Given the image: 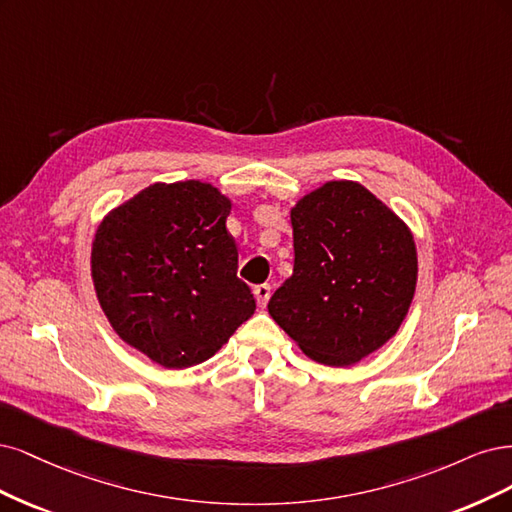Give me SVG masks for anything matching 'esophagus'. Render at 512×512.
<instances>
[{"instance_id":"esophagus-1","label":"esophagus","mask_w":512,"mask_h":512,"mask_svg":"<svg viewBox=\"0 0 512 512\" xmlns=\"http://www.w3.org/2000/svg\"><path fill=\"white\" fill-rule=\"evenodd\" d=\"M253 293H255L257 306H259V308H266V304H268V300H270L272 287H270V285H257V287L253 289Z\"/></svg>"}]
</instances>
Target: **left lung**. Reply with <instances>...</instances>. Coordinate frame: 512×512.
Returning a JSON list of instances; mask_svg holds the SVG:
<instances>
[{"label": "left lung", "instance_id": "1", "mask_svg": "<svg viewBox=\"0 0 512 512\" xmlns=\"http://www.w3.org/2000/svg\"><path fill=\"white\" fill-rule=\"evenodd\" d=\"M293 274L270 317L325 366H351L395 336L415 298L408 225L353 180H329L291 208Z\"/></svg>", "mask_w": 512, "mask_h": 512}]
</instances>
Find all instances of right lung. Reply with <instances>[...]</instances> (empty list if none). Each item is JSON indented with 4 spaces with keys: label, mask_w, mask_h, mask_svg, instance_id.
I'll return each mask as SVG.
<instances>
[{
    "label": "right lung",
    "mask_w": 512,
    "mask_h": 512,
    "mask_svg": "<svg viewBox=\"0 0 512 512\" xmlns=\"http://www.w3.org/2000/svg\"><path fill=\"white\" fill-rule=\"evenodd\" d=\"M229 210L232 200L202 180L155 183L97 227L91 278L104 315L163 368L202 364L255 312L236 276Z\"/></svg>",
    "instance_id": "1"
}]
</instances>
